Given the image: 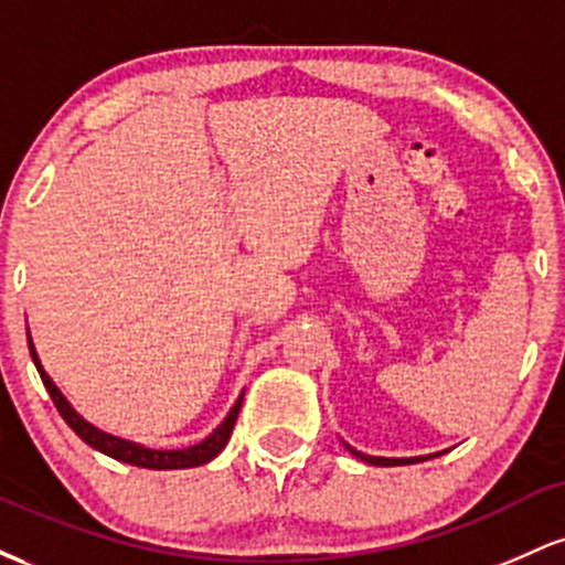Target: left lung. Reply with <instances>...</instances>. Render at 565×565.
I'll return each instance as SVG.
<instances>
[{"label": "left lung", "instance_id": "8db88e82", "mask_svg": "<svg viewBox=\"0 0 565 565\" xmlns=\"http://www.w3.org/2000/svg\"><path fill=\"white\" fill-rule=\"evenodd\" d=\"M348 446V444H345ZM348 451L353 454V457L364 459L369 465H377V468H395V465H414V462H425L427 457H433V454H427V457H401V459H391V457H369V454H361L355 451L353 446H348Z\"/></svg>", "mask_w": 565, "mask_h": 565}]
</instances>
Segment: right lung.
I'll list each match as a JSON object with an SVG mask.
<instances>
[{
    "label": "right lung",
    "instance_id": "right-lung-1",
    "mask_svg": "<svg viewBox=\"0 0 565 565\" xmlns=\"http://www.w3.org/2000/svg\"><path fill=\"white\" fill-rule=\"evenodd\" d=\"M29 350H31V359H34V366L39 372V377H42L44 387H47L50 398H53V404L57 412H61V417L66 419V425L71 430L79 436L84 444L93 446V449L108 454V457L119 459V462H127V465H135V468H148V470H183V468H199V465L210 462V459H215L220 451L225 449V444H228L231 433H233V425H236V417H238V408H242V401H244V393L238 395V401L233 404V408L228 412V417L223 419V423L217 425V430H212L210 436H206L201 444L196 446H188V449H170V451H159V449H146V446L135 444V440H125V438H116V436H108V433L97 430L95 425H89L87 419H82L79 414L74 412V406L68 404L66 398H63V393L57 391L55 382L47 377V372L42 369V361H39L36 350H34V342H31V334H29Z\"/></svg>",
    "mask_w": 565,
    "mask_h": 565
}]
</instances>
